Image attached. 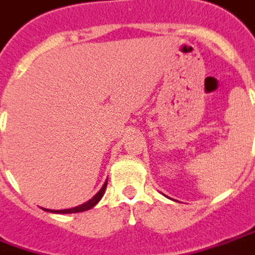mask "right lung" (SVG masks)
I'll use <instances>...</instances> for the list:
<instances>
[{
    "label": "right lung",
    "instance_id": "obj_1",
    "mask_svg": "<svg viewBox=\"0 0 255 255\" xmlns=\"http://www.w3.org/2000/svg\"><path fill=\"white\" fill-rule=\"evenodd\" d=\"M105 189H107V182L104 183V186L101 187V190L98 191L97 194L94 196V197L91 198V200H89L87 203H84V204L79 205V207H75V208H69V210H45V211H50V212H57V214H73V212H83V211H87V210H90V208H93L94 205L97 204L98 201L101 200V197H103V194H104Z\"/></svg>",
    "mask_w": 255,
    "mask_h": 255
}]
</instances>
